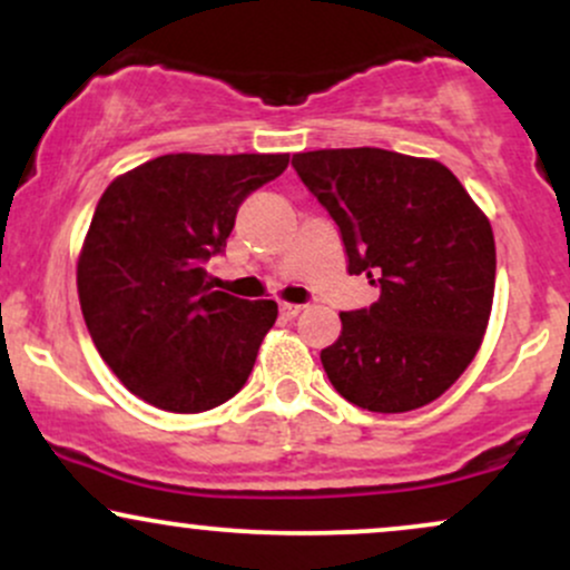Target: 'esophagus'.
<instances>
[{
	"label": "esophagus",
	"mask_w": 570,
	"mask_h": 570,
	"mask_svg": "<svg viewBox=\"0 0 570 570\" xmlns=\"http://www.w3.org/2000/svg\"><path fill=\"white\" fill-rule=\"evenodd\" d=\"M303 307L305 305H297V303H281L278 311H281V316H284V318H297L299 313H303Z\"/></svg>",
	"instance_id": "obj_1"
}]
</instances>
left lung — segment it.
<instances>
[{
	"label": "left lung",
	"instance_id": "obj_1",
	"mask_svg": "<svg viewBox=\"0 0 570 570\" xmlns=\"http://www.w3.org/2000/svg\"><path fill=\"white\" fill-rule=\"evenodd\" d=\"M343 235L348 273L381 286L377 303L340 313L322 351L330 383L370 412L434 402L472 364L495 289L490 222L450 168L377 147L292 158Z\"/></svg>",
	"mask_w": 570,
	"mask_h": 570
}]
</instances>
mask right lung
Instances as JSON below:
<instances>
[{
    "instance_id": "add662e5",
    "label": "right lung",
    "mask_w": 570,
    "mask_h": 570,
    "mask_svg": "<svg viewBox=\"0 0 570 570\" xmlns=\"http://www.w3.org/2000/svg\"><path fill=\"white\" fill-rule=\"evenodd\" d=\"M289 155H160L117 176L77 263L90 337L130 394L206 412L244 389L273 324V299L233 297L203 263L222 254L238 206Z\"/></svg>"
}]
</instances>
